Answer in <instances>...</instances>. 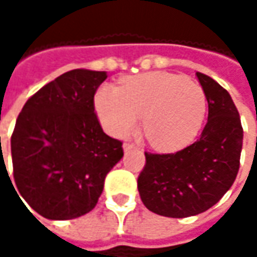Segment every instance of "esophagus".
I'll list each match as a JSON object with an SVG mask.
<instances>
[{"label": "esophagus", "mask_w": 257, "mask_h": 257, "mask_svg": "<svg viewBox=\"0 0 257 257\" xmlns=\"http://www.w3.org/2000/svg\"><path fill=\"white\" fill-rule=\"evenodd\" d=\"M123 149H124V152H130V150H133V149H136V146H134L133 143H124L123 144Z\"/></svg>", "instance_id": "1"}]
</instances>
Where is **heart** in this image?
<instances>
[{"mask_svg": "<svg viewBox=\"0 0 257 257\" xmlns=\"http://www.w3.org/2000/svg\"><path fill=\"white\" fill-rule=\"evenodd\" d=\"M95 108L104 128L115 137L130 134L142 118L149 143L173 152L190 144L202 128L207 100L203 88L169 73L136 75L118 85L103 87Z\"/></svg>", "mask_w": 257, "mask_h": 257, "instance_id": "1", "label": "heart"}]
</instances>
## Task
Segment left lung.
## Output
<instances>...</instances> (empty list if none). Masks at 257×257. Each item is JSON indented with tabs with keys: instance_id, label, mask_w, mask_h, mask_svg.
Masks as SVG:
<instances>
[{
	"instance_id": "1",
	"label": "left lung",
	"mask_w": 257,
	"mask_h": 257,
	"mask_svg": "<svg viewBox=\"0 0 257 257\" xmlns=\"http://www.w3.org/2000/svg\"><path fill=\"white\" fill-rule=\"evenodd\" d=\"M209 104L200 137L169 154H146L137 179L142 202L166 217H189L206 212L232 187L239 172L243 128L230 94L209 75L196 73Z\"/></svg>"
}]
</instances>
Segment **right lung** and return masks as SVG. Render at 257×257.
<instances>
[{
    "mask_svg": "<svg viewBox=\"0 0 257 257\" xmlns=\"http://www.w3.org/2000/svg\"><path fill=\"white\" fill-rule=\"evenodd\" d=\"M105 78V71H67L30 97L17 118L15 192L45 219L91 212L107 173L123 157V143L104 133L94 113V94Z\"/></svg>",
    "mask_w": 257,
    "mask_h": 257,
    "instance_id": "right-lung-1",
    "label": "right lung"
}]
</instances>
